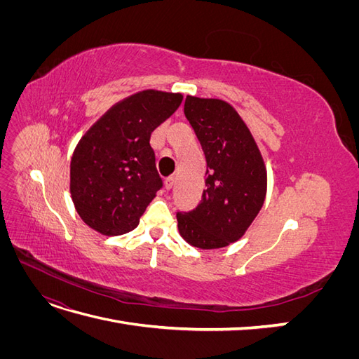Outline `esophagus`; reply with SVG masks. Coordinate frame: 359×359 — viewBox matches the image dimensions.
Listing matches in <instances>:
<instances>
[{
    "label": "esophagus",
    "mask_w": 359,
    "mask_h": 359,
    "mask_svg": "<svg viewBox=\"0 0 359 359\" xmlns=\"http://www.w3.org/2000/svg\"><path fill=\"white\" fill-rule=\"evenodd\" d=\"M173 182H175V177H168L166 180H165V187L168 189V190H170L172 189V186H173Z\"/></svg>",
    "instance_id": "esophagus-1"
}]
</instances>
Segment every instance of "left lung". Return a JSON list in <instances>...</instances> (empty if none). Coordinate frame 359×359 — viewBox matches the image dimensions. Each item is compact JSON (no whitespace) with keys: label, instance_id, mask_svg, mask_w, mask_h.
Here are the masks:
<instances>
[{"label":"left lung","instance_id":"left-lung-1","mask_svg":"<svg viewBox=\"0 0 359 359\" xmlns=\"http://www.w3.org/2000/svg\"><path fill=\"white\" fill-rule=\"evenodd\" d=\"M184 114L206 158V190L196 208L177 212L178 229L194 247L222 248L240 240L262 208L265 163L252 133L229 103L187 95Z\"/></svg>","mask_w":359,"mask_h":359}]
</instances>
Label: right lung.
<instances>
[{"instance_id":"1","label":"right lung","mask_w":359,"mask_h":359,"mask_svg":"<svg viewBox=\"0 0 359 359\" xmlns=\"http://www.w3.org/2000/svg\"><path fill=\"white\" fill-rule=\"evenodd\" d=\"M181 94L140 91L111 107L76 147L70 193L81 219L107 236L133 231L163 181L151 133L175 112Z\"/></svg>"}]
</instances>
